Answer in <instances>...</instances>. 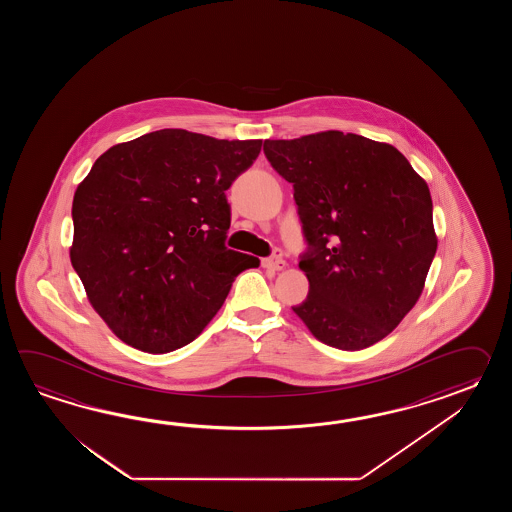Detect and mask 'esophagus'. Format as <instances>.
I'll return each instance as SVG.
<instances>
[{
  "label": "esophagus",
  "instance_id": "1",
  "mask_svg": "<svg viewBox=\"0 0 512 512\" xmlns=\"http://www.w3.org/2000/svg\"><path fill=\"white\" fill-rule=\"evenodd\" d=\"M265 265H267L269 269H274V271H282V269L287 267V261L283 260L282 252L278 251L274 252V256L265 260Z\"/></svg>",
  "mask_w": 512,
  "mask_h": 512
}]
</instances>
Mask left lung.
<instances>
[{
    "mask_svg": "<svg viewBox=\"0 0 512 512\" xmlns=\"http://www.w3.org/2000/svg\"><path fill=\"white\" fill-rule=\"evenodd\" d=\"M272 168L293 183L309 249V280L293 307L331 348H370L417 304L437 251L432 197L397 148L329 130L263 144Z\"/></svg>",
    "mask_w": 512,
    "mask_h": 512,
    "instance_id": "obj_1",
    "label": "left lung"
}]
</instances>
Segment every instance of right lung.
Returning a JSON list of instances; mask_svg holds the SVG:
<instances>
[{
	"label": "right lung",
	"instance_id": "obj_1",
	"mask_svg": "<svg viewBox=\"0 0 512 512\" xmlns=\"http://www.w3.org/2000/svg\"><path fill=\"white\" fill-rule=\"evenodd\" d=\"M261 141L159 130L98 157L73 199L71 263L109 329L146 353L183 348L260 260L225 247V192Z\"/></svg>",
	"mask_w": 512,
	"mask_h": 512
}]
</instances>
